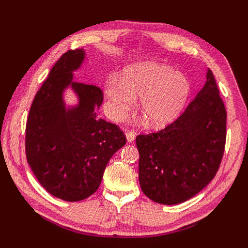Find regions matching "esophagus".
<instances>
[{"instance_id": "34e87169", "label": "esophagus", "mask_w": 248, "mask_h": 248, "mask_svg": "<svg viewBox=\"0 0 248 248\" xmlns=\"http://www.w3.org/2000/svg\"><path fill=\"white\" fill-rule=\"evenodd\" d=\"M125 138H127L128 143H132V141L135 140V133L132 132V131H129V132L125 133Z\"/></svg>"}]
</instances>
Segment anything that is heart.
<instances>
[{"mask_svg": "<svg viewBox=\"0 0 248 248\" xmlns=\"http://www.w3.org/2000/svg\"><path fill=\"white\" fill-rule=\"evenodd\" d=\"M189 82L180 71L155 62H145L124 68L118 78L105 81L104 93L110 116L123 119L139 97L138 108L147 124L162 125L181 112L189 94Z\"/></svg>", "mask_w": 248, "mask_h": 248, "instance_id": "obj_1", "label": "heart"}]
</instances>
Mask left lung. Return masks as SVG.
Instances as JSON below:
<instances>
[{"label": "left lung", "instance_id": "8db88e82", "mask_svg": "<svg viewBox=\"0 0 248 248\" xmlns=\"http://www.w3.org/2000/svg\"><path fill=\"white\" fill-rule=\"evenodd\" d=\"M227 113L212 71L186 109L166 128L136 136L139 179L147 197L162 204L192 198L217 175L226 143Z\"/></svg>", "mask_w": 248, "mask_h": 248}]
</instances>
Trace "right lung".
<instances>
[{
  "mask_svg": "<svg viewBox=\"0 0 248 248\" xmlns=\"http://www.w3.org/2000/svg\"><path fill=\"white\" fill-rule=\"evenodd\" d=\"M84 60L83 49L60 57L37 92L26 121V160L46 191L66 202H80L96 192L109 159L127 143L119 127L97 117L101 89L73 80ZM67 87L79 98L76 107L65 108L62 93Z\"/></svg>",
  "mask_w": 248,
  "mask_h": 248,
  "instance_id": "add662e5",
  "label": "right lung"
}]
</instances>
